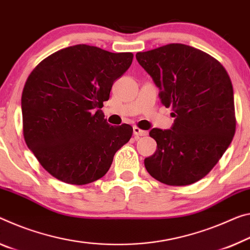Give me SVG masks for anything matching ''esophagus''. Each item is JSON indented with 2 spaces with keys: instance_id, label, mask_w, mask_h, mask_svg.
<instances>
[{
  "instance_id": "esophagus-1",
  "label": "esophagus",
  "mask_w": 250,
  "mask_h": 250,
  "mask_svg": "<svg viewBox=\"0 0 250 250\" xmlns=\"http://www.w3.org/2000/svg\"><path fill=\"white\" fill-rule=\"evenodd\" d=\"M146 130H141L140 128H138V126H133V134L136 137H142V136H146Z\"/></svg>"
}]
</instances>
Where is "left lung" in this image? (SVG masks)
<instances>
[{"label":"left lung","instance_id":"1","mask_svg":"<svg viewBox=\"0 0 250 250\" xmlns=\"http://www.w3.org/2000/svg\"><path fill=\"white\" fill-rule=\"evenodd\" d=\"M136 58L175 118L170 129L150 130L157 150L145 159L146 171L169 186L203 179L235 134L233 90L227 71L209 54L180 43L138 52Z\"/></svg>","mask_w":250,"mask_h":250}]
</instances>
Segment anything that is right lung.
Returning <instances> with one entry per match:
<instances>
[{"label": "right lung", "instance_id": "right-lung-1", "mask_svg": "<svg viewBox=\"0 0 250 250\" xmlns=\"http://www.w3.org/2000/svg\"><path fill=\"white\" fill-rule=\"evenodd\" d=\"M132 59L130 52L78 44L51 54L31 72L21 100L23 131L50 175L86 185L108 172L133 129L110 125L100 109Z\"/></svg>", "mask_w": 250, "mask_h": 250}]
</instances>
